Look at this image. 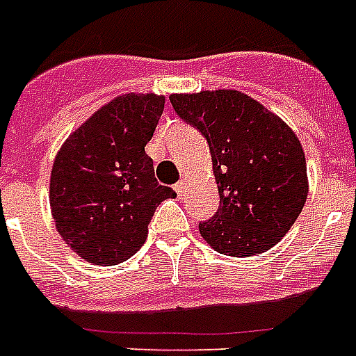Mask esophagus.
I'll list each match as a JSON object with an SVG mask.
<instances>
[{"mask_svg":"<svg viewBox=\"0 0 356 356\" xmlns=\"http://www.w3.org/2000/svg\"><path fill=\"white\" fill-rule=\"evenodd\" d=\"M173 188H175V192H177L179 195L183 194V192H184V181H179V183H175V186H173Z\"/></svg>","mask_w":356,"mask_h":356,"instance_id":"1","label":"esophagus"}]
</instances>
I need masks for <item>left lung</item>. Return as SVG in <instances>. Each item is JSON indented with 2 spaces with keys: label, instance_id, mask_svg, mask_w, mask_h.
Segmentation results:
<instances>
[{
  "label": "left lung",
  "instance_id": "left-lung-1",
  "mask_svg": "<svg viewBox=\"0 0 356 356\" xmlns=\"http://www.w3.org/2000/svg\"><path fill=\"white\" fill-rule=\"evenodd\" d=\"M170 102L211 147L220 207L200 222L201 236L229 257L273 248L298 220L309 194L298 136L242 92L173 94Z\"/></svg>",
  "mask_w": 356,
  "mask_h": 356
}]
</instances>
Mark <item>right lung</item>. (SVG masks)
I'll use <instances>...</instances> for the list:
<instances>
[{"mask_svg":"<svg viewBox=\"0 0 356 356\" xmlns=\"http://www.w3.org/2000/svg\"><path fill=\"white\" fill-rule=\"evenodd\" d=\"M164 97L127 94L102 107L55 156L49 203L58 234L88 262L113 266L147 238L156 207L173 197L145 153Z\"/></svg>","mask_w":356,"mask_h":356,"instance_id":"1","label":"right lung"}]
</instances>
